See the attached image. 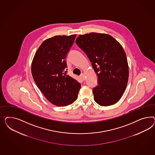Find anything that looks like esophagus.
Instances as JSON below:
<instances>
[{
  "label": "esophagus",
  "instance_id": "34e87169",
  "mask_svg": "<svg viewBox=\"0 0 155 155\" xmlns=\"http://www.w3.org/2000/svg\"><path fill=\"white\" fill-rule=\"evenodd\" d=\"M80 77H81V79H82V80H84V73H83V74H82Z\"/></svg>",
  "mask_w": 155,
  "mask_h": 155
}]
</instances>
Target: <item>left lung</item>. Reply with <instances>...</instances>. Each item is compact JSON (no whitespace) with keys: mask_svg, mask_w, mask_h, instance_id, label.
<instances>
[{"mask_svg":"<svg viewBox=\"0 0 155 155\" xmlns=\"http://www.w3.org/2000/svg\"><path fill=\"white\" fill-rule=\"evenodd\" d=\"M75 42L89 58L98 77V85L93 89L94 101L102 106L117 103L126 90L129 75L122 45L104 33L80 35Z\"/></svg>","mask_w":155,"mask_h":155,"instance_id":"1","label":"left lung"}]
</instances>
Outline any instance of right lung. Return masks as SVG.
<instances>
[{
    "label": "right lung",
    "mask_w": 155,
    "mask_h": 155,
    "mask_svg": "<svg viewBox=\"0 0 155 155\" xmlns=\"http://www.w3.org/2000/svg\"><path fill=\"white\" fill-rule=\"evenodd\" d=\"M76 35L56 36L41 44L33 58V80L45 98L57 106H66L78 98L81 84L67 74L65 58Z\"/></svg>",
    "instance_id": "1"
}]
</instances>
